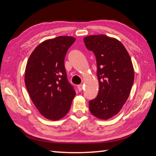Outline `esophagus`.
Wrapping results in <instances>:
<instances>
[{"instance_id":"34e87169","label":"esophagus","mask_w":156,"mask_h":156,"mask_svg":"<svg viewBox=\"0 0 156 156\" xmlns=\"http://www.w3.org/2000/svg\"><path fill=\"white\" fill-rule=\"evenodd\" d=\"M83 84H79V85H78V89L79 91H83Z\"/></svg>"}]
</instances>
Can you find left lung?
<instances>
[{"label": "left lung", "instance_id": "left-lung-1", "mask_svg": "<svg viewBox=\"0 0 156 156\" xmlns=\"http://www.w3.org/2000/svg\"><path fill=\"white\" fill-rule=\"evenodd\" d=\"M85 46L96 56L99 91L89 102V110L99 119L107 120L117 114L128 99L133 84L131 58L117 39L105 35L88 36Z\"/></svg>", "mask_w": 156, "mask_h": 156}]
</instances>
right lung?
I'll list each match as a JSON object with an SVG mask.
<instances>
[{"label":"right lung","mask_w":156,"mask_h":156,"mask_svg":"<svg viewBox=\"0 0 156 156\" xmlns=\"http://www.w3.org/2000/svg\"><path fill=\"white\" fill-rule=\"evenodd\" d=\"M76 38L58 36L44 41L29 58L25 83L37 109L49 120H59L67 114L75 97L73 87L69 83L65 58Z\"/></svg>","instance_id":"1"}]
</instances>
